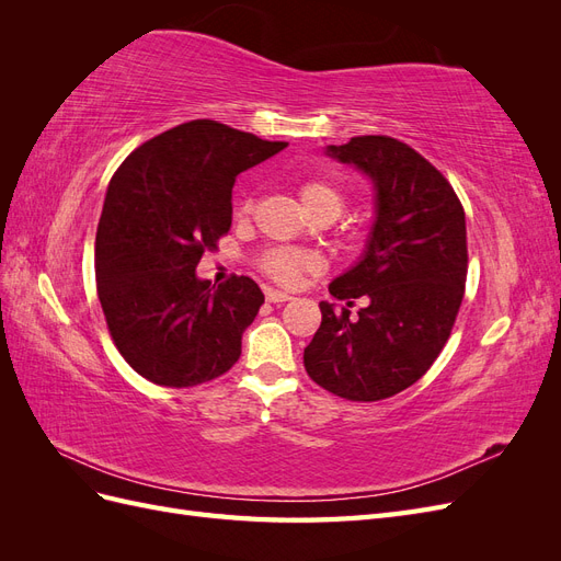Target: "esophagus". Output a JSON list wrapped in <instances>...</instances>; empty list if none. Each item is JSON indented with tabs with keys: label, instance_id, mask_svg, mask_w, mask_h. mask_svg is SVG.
I'll list each match as a JSON object with an SVG mask.
<instances>
[{
	"label": "esophagus",
	"instance_id": "obj_1",
	"mask_svg": "<svg viewBox=\"0 0 561 561\" xmlns=\"http://www.w3.org/2000/svg\"><path fill=\"white\" fill-rule=\"evenodd\" d=\"M266 299L274 301V304H283V301H290L293 295H287L283 290H266Z\"/></svg>",
	"mask_w": 561,
	"mask_h": 561
}]
</instances>
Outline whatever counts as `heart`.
<instances>
[{
	"mask_svg": "<svg viewBox=\"0 0 561 561\" xmlns=\"http://www.w3.org/2000/svg\"><path fill=\"white\" fill-rule=\"evenodd\" d=\"M299 201L309 215L328 213L336 217L344 208V194L339 192L332 182H325V180L304 182L299 186ZM243 210H250V201L243 203ZM264 268L276 280L293 285L301 278L304 271L313 268V260L307 257V254H299L293 250H274L264 257Z\"/></svg>",
	"mask_w": 561,
	"mask_h": 561,
	"instance_id": "obj_1",
	"label": "heart"
}]
</instances>
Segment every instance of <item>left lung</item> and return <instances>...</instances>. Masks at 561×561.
I'll use <instances>...</instances> for the list:
<instances>
[{
	"label": "left lung",
	"mask_w": 561,
	"mask_h": 561,
	"mask_svg": "<svg viewBox=\"0 0 561 561\" xmlns=\"http://www.w3.org/2000/svg\"><path fill=\"white\" fill-rule=\"evenodd\" d=\"M325 154L375 186L365 250L330 283L346 307L358 297L367 307L351 318L320 301L304 367L339 398L375 402L416 383L447 344L468 274L466 213L443 173L400 140L360 135Z\"/></svg>",
	"instance_id": "8db88e82"
}]
</instances>
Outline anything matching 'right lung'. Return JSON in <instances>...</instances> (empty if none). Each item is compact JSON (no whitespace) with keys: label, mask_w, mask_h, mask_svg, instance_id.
<instances>
[{"label":"right lung","mask_w":561,"mask_h":561,"mask_svg":"<svg viewBox=\"0 0 561 561\" xmlns=\"http://www.w3.org/2000/svg\"><path fill=\"white\" fill-rule=\"evenodd\" d=\"M287 142L196 118L151 138L114 173L95 236V280L110 334L151 383L190 388L222 377L264 304L260 285L196 276L231 227V190Z\"/></svg>","instance_id":"1"}]
</instances>
